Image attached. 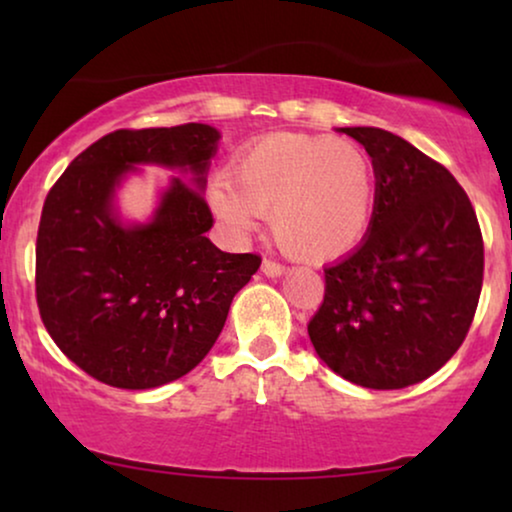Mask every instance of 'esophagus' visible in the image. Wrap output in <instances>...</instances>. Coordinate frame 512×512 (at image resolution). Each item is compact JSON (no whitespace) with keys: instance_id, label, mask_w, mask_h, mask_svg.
Listing matches in <instances>:
<instances>
[{"instance_id":"1","label":"esophagus","mask_w":512,"mask_h":512,"mask_svg":"<svg viewBox=\"0 0 512 512\" xmlns=\"http://www.w3.org/2000/svg\"><path fill=\"white\" fill-rule=\"evenodd\" d=\"M263 272L268 277H282L284 272H286V265L277 263V261H270V258H265V261H263Z\"/></svg>"}]
</instances>
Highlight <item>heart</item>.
I'll return each mask as SVG.
<instances>
[{"instance_id":"obj_1","label":"heart","mask_w":512,"mask_h":512,"mask_svg":"<svg viewBox=\"0 0 512 512\" xmlns=\"http://www.w3.org/2000/svg\"><path fill=\"white\" fill-rule=\"evenodd\" d=\"M375 202L373 165L340 137L270 135L209 188V205L230 233L247 235L270 214L279 247L303 261L345 254L366 233Z\"/></svg>"}]
</instances>
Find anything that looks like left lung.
Masks as SVG:
<instances>
[{
    "instance_id": "left-lung-1",
    "label": "left lung",
    "mask_w": 512,
    "mask_h": 512,
    "mask_svg": "<svg viewBox=\"0 0 512 512\" xmlns=\"http://www.w3.org/2000/svg\"><path fill=\"white\" fill-rule=\"evenodd\" d=\"M340 132L373 160V219L359 247L324 268L307 333L333 373L403 389L443 368L471 328L485 270L478 216L457 179L403 137Z\"/></svg>"
}]
</instances>
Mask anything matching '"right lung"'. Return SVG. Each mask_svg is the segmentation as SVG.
Instances as JSON below:
<instances>
[{"instance_id": "add662e5", "label": "right lung", "mask_w": 512, "mask_h": 512, "mask_svg": "<svg viewBox=\"0 0 512 512\" xmlns=\"http://www.w3.org/2000/svg\"><path fill=\"white\" fill-rule=\"evenodd\" d=\"M219 130H116L72 160L41 209L37 305L46 331L90 377L118 389L179 380L214 347L235 293L261 265L226 254L205 195ZM137 164L179 169L149 224L125 227L115 188Z\"/></svg>"}]
</instances>
